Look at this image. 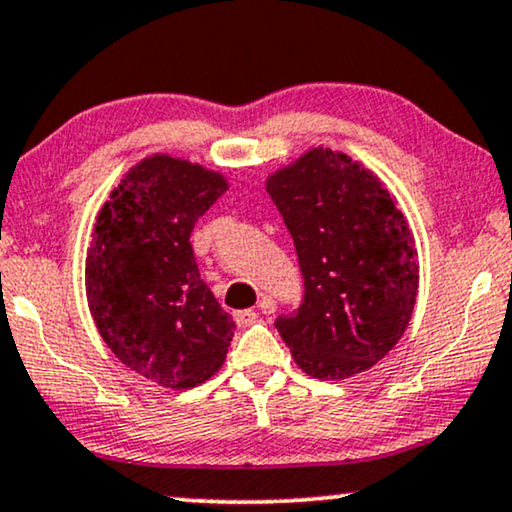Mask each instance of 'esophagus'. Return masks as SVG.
I'll return each mask as SVG.
<instances>
[{
    "instance_id": "34e87169",
    "label": "esophagus",
    "mask_w": 512,
    "mask_h": 512,
    "mask_svg": "<svg viewBox=\"0 0 512 512\" xmlns=\"http://www.w3.org/2000/svg\"><path fill=\"white\" fill-rule=\"evenodd\" d=\"M267 304H271V300H264L262 307L267 309ZM234 319H236L238 326L245 328V326H252V323L260 319V312H255V309H241V312L234 314Z\"/></svg>"
}]
</instances>
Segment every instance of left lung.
<instances>
[{
	"mask_svg": "<svg viewBox=\"0 0 512 512\" xmlns=\"http://www.w3.org/2000/svg\"><path fill=\"white\" fill-rule=\"evenodd\" d=\"M293 236L304 297L274 326L321 380L368 371L404 335L418 293L416 245L390 191L345 153L314 148L267 179Z\"/></svg>",
	"mask_w": 512,
	"mask_h": 512,
	"instance_id": "8db88e82",
	"label": "left lung"
}]
</instances>
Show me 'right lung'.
<instances>
[{
    "mask_svg": "<svg viewBox=\"0 0 512 512\" xmlns=\"http://www.w3.org/2000/svg\"><path fill=\"white\" fill-rule=\"evenodd\" d=\"M226 191L222 174L170 155L127 172L96 219L87 300L103 342L153 383L189 390L226 359L236 323L200 278L191 231Z\"/></svg>",
    "mask_w": 512,
    "mask_h": 512,
    "instance_id": "add662e5",
    "label": "right lung"
}]
</instances>
